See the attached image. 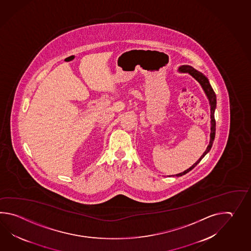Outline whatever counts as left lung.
Listing matches in <instances>:
<instances>
[{"mask_svg":"<svg viewBox=\"0 0 251 251\" xmlns=\"http://www.w3.org/2000/svg\"><path fill=\"white\" fill-rule=\"evenodd\" d=\"M178 71H179L180 73H184V74H185V73L189 74V75L192 76L194 79H196V80H198V82H199V84L202 87L203 91H204L205 95L207 97L209 104H210V111H211V115H210V118H211V133H210V142H209L208 146H207V148H206L205 151L202 154V156L199 158V160H198L197 162H195L189 169H187L186 171H183L181 173H178V174H176V175H172L173 176H183V175H185V174H187V172L192 171L193 169L201 161V160L203 159V157L208 153L209 151L211 150L212 146H213V141H214V137H215V119H214V111H215V108H216V95H215L213 88H212V86H211L210 82H209L207 77H205L202 73L198 72V70L193 68L192 66H190V65H182V66H180V67L178 68Z\"/></svg>","mask_w":251,"mask_h":251,"instance_id":"left-lung-1","label":"left lung"}]
</instances>
